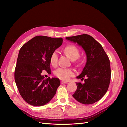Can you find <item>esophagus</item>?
<instances>
[{
	"label": "esophagus",
	"instance_id": "obj_1",
	"mask_svg": "<svg viewBox=\"0 0 127 127\" xmlns=\"http://www.w3.org/2000/svg\"><path fill=\"white\" fill-rule=\"evenodd\" d=\"M61 84H67L68 82H65V81H61Z\"/></svg>",
	"mask_w": 127,
	"mask_h": 127
}]
</instances>
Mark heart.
Returning <instances> with one entry per match:
<instances>
[{"instance_id":"b5f03b06","label":"heart","mask_w":127,"mask_h":127,"mask_svg":"<svg viewBox=\"0 0 127 127\" xmlns=\"http://www.w3.org/2000/svg\"><path fill=\"white\" fill-rule=\"evenodd\" d=\"M64 51V52L69 56L72 60L77 59L80 55L79 49L74 45H67L65 47ZM50 62L51 64L53 66H56L57 65L58 62V52L57 51H54L52 53L50 58ZM54 74L59 78L62 80L67 81L68 80L70 77L74 75L75 73L72 69L60 67L54 72Z\"/></svg>"}]
</instances>
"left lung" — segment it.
<instances>
[{"label": "left lung", "mask_w": 127, "mask_h": 127, "mask_svg": "<svg viewBox=\"0 0 127 127\" xmlns=\"http://www.w3.org/2000/svg\"><path fill=\"white\" fill-rule=\"evenodd\" d=\"M67 40L82 46L87 61L82 73L77 77L84 84L76 83L77 90L73 95L77 101L85 105L94 104L105 95L111 78L110 61L101 45L90 35L84 34L67 37Z\"/></svg>", "instance_id": "left-lung-1"}]
</instances>
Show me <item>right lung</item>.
I'll use <instances>...</instances> for the list:
<instances>
[{"label": "right lung", "instance_id": "1", "mask_svg": "<svg viewBox=\"0 0 127 127\" xmlns=\"http://www.w3.org/2000/svg\"><path fill=\"white\" fill-rule=\"evenodd\" d=\"M61 37L36 36L23 44L19 52L15 80L22 98L32 106L48 103L60 85L58 78L45 79L43 70L51 74V54L62 44Z\"/></svg>", "mask_w": 127, "mask_h": 127}]
</instances>
